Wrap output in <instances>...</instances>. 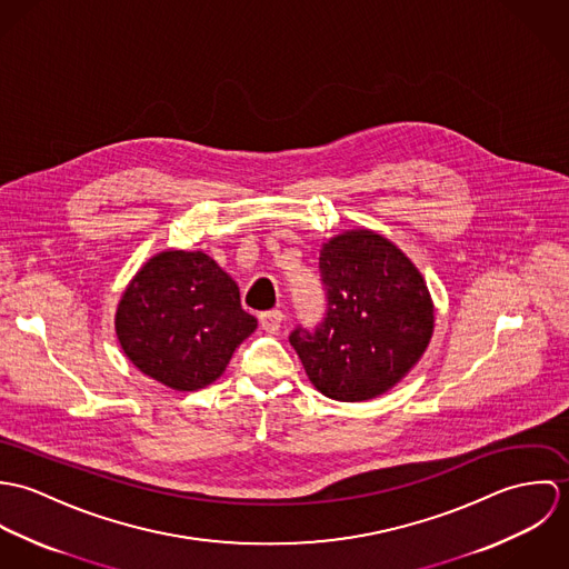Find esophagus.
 I'll return each instance as SVG.
<instances>
[{
    "instance_id": "esophagus-1",
    "label": "esophagus",
    "mask_w": 569,
    "mask_h": 569,
    "mask_svg": "<svg viewBox=\"0 0 569 569\" xmlns=\"http://www.w3.org/2000/svg\"><path fill=\"white\" fill-rule=\"evenodd\" d=\"M282 320H284V316H282V311H278V309L260 313V326H262V330H267V332H278L280 326H282Z\"/></svg>"
}]
</instances>
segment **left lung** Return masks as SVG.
<instances>
[{
  "instance_id": "1",
  "label": "left lung",
  "mask_w": 569,
  "mask_h": 569,
  "mask_svg": "<svg viewBox=\"0 0 569 569\" xmlns=\"http://www.w3.org/2000/svg\"><path fill=\"white\" fill-rule=\"evenodd\" d=\"M326 318L289 337L309 381L335 401L392 390L433 335L427 282L406 253L372 230H348L320 249Z\"/></svg>"
}]
</instances>
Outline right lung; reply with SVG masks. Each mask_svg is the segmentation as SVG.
I'll use <instances>...</instances> for the list:
<instances>
[{
  "instance_id": "obj_1",
  "label": "right lung",
  "mask_w": 569,
  "mask_h": 569,
  "mask_svg": "<svg viewBox=\"0 0 569 569\" xmlns=\"http://www.w3.org/2000/svg\"><path fill=\"white\" fill-rule=\"evenodd\" d=\"M256 326L241 307L239 284L203 251L156 253L116 309V335L127 359L177 392L214 383Z\"/></svg>"
}]
</instances>
